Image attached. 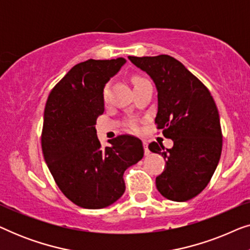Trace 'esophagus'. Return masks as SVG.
Listing matches in <instances>:
<instances>
[{"label": "esophagus", "mask_w": 250, "mask_h": 250, "mask_svg": "<svg viewBox=\"0 0 250 250\" xmlns=\"http://www.w3.org/2000/svg\"><path fill=\"white\" fill-rule=\"evenodd\" d=\"M142 142H143V148H145V153H146V155H149L150 151L148 149V141H146V140H143Z\"/></svg>", "instance_id": "1"}]
</instances>
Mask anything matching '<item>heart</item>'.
Returning <instances> with one entry per match:
<instances>
[{
    "label": "heart",
    "mask_w": 250,
    "mask_h": 250,
    "mask_svg": "<svg viewBox=\"0 0 250 250\" xmlns=\"http://www.w3.org/2000/svg\"><path fill=\"white\" fill-rule=\"evenodd\" d=\"M141 81H143V78H141V77H133V84H138L139 82H141ZM108 93H109V84H107V85H104V91H102V95H104V99H107V97H108ZM129 127H131L132 129H138V123L136 122H131L129 123Z\"/></svg>",
    "instance_id": "b5f03b06"
}]
</instances>
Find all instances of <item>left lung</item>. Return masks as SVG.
<instances>
[{
    "mask_svg": "<svg viewBox=\"0 0 250 250\" xmlns=\"http://www.w3.org/2000/svg\"><path fill=\"white\" fill-rule=\"evenodd\" d=\"M155 82L158 112L155 123L174 146L165 149L151 142L150 151L166 159L164 172L156 177L162 196L187 201L198 196L213 176L222 152L220 115L208 88L175 58L128 57Z\"/></svg>",
    "mask_w": 250,
    "mask_h": 250,
    "instance_id": "8db88e82",
    "label": "left lung"
}]
</instances>
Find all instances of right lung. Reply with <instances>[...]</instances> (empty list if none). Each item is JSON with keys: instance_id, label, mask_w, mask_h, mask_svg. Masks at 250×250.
I'll list each match as a JSON object with an SVG mask.
<instances>
[{"instance_id": "add662e5", "label": "right lung", "mask_w": 250, "mask_h": 250, "mask_svg": "<svg viewBox=\"0 0 250 250\" xmlns=\"http://www.w3.org/2000/svg\"><path fill=\"white\" fill-rule=\"evenodd\" d=\"M124 58L86 60L74 66L50 92L42 129L44 159L57 186L77 206L100 209L125 191L124 172L142 159L141 140L119 135L102 148L97 119L104 111L102 91Z\"/></svg>"}]
</instances>
